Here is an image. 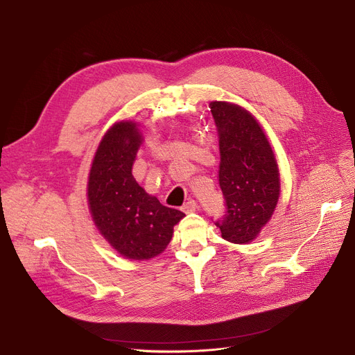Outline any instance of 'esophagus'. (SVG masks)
Instances as JSON below:
<instances>
[{
    "label": "esophagus",
    "instance_id": "1",
    "mask_svg": "<svg viewBox=\"0 0 355 355\" xmlns=\"http://www.w3.org/2000/svg\"><path fill=\"white\" fill-rule=\"evenodd\" d=\"M198 209V204L194 201V200H188V202L184 204L182 207V211L185 214H189V212H196Z\"/></svg>",
    "mask_w": 355,
    "mask_h": 355
}]
</instances>
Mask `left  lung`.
Masks as SVG:
<instances>
[{
    "label": "left lung",
    "mask_w": 355,
    "mask_h": 355,
    "mask_svg": "<svg viewBox=\"0 0 355 355\" xmlns=\"http://www.w3.org/2000/svg\"><path fill=\"white\" fill-rule=\"evenodd\" d=\"M219 136V187L227 212L215 222L222 238L252 242L269 222L280 196L273 150L256 119L243 107L211 102Z\"/></svg>",
    "instance_id": "1"
}]
</instances>
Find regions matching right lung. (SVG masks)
<instances>
[{
    "label": "right lung",
    "instance_id": "obj_1",
    "mask_svg": "<svg viewBox=\"0 0 355 355\" xmlns=\"http://www.w3.org/2000/svg\"><path fill=\"white\" fill-rule=\"evenodd\" d=\"M143 136L139 124L119 121L96 150L87 181V202L102 236L124 257L147 261L170 243L185 214L148 196L132 174Z\"/></svg>",
    "mask_w": 355,
    "mask_h": 355
}]
</instances>
